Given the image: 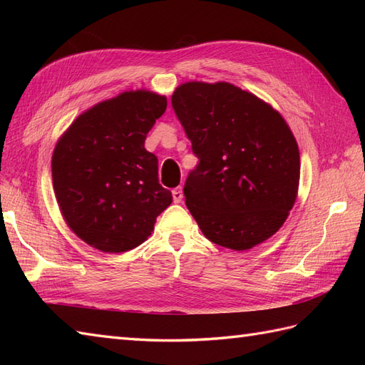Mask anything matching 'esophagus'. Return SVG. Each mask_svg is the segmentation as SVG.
Segmentation results:
<instances>
[{"mask_svg": "<svg viewBox=\"0 0 365 365\" xmlns=\"http://www.w3.org/2000/svg\"><path fill=\"white\" fill-rule=\"evenodd\" d=\"M173 197H174V202H175V204H180L182 200H183V188H182V187L175 188V190L173 191Z\"/></svg>", "mask_w": 365, "mask_h": 365, "instance_id": "esophagus-1", "label": "esophagus"}]
</instances>
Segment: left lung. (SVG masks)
Returning a JSON list of instances; mask_svg holds the SVG:
<instances>
[{
  "label": "left lung",
  "mask_w": 365,
  "mask_h": 365,
  "mask_svg": "<svg viewBox=\"0 0 365 365\" xmlns=\"http://www.w3.org/2000/svg\"><path fill=\"white\" fill-rule=\"evenodd\" d=\"M199 165L185 204L210 242L247 251L273 237L294 205L299 150L269 103L226 81H188L173 97Z\"/></svg>",
  "instance_id": "8db88e82"
}]
</instances>
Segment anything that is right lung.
Here are the masks:
<instances>
[{
    "label": "right lung",
    "mask_w": 365,
    "mask_h": 365,
    "mask_svg": "<svg viewBox=\"0 0 365 365\" xmlns=\"http://www.w3.org/2000/svg\"><path fill=\"white\" fill-rule=\"evenodd\" d=\"M165 96L125 91L81 113L54 145L53 190L73 234L102 252H125L150 237L173 202L158 158L144 141L166 111Z\"/></svg>",
    "instance_id": "right-lung-1"
}]
</instances>
